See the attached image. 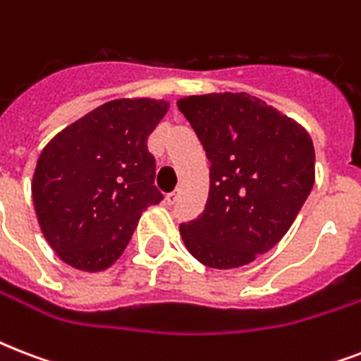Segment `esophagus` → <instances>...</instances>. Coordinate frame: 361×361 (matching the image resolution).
Wrapping results in <instances>:
<instances>
[{
  "label": "esophagus",
  "instance_id": "obj_1",
  "mask_svg": "<svg viewBox=\"0 0 361 361\" xmlns=\"http://www.w3.org/2000/svg\"><path fill=\"white\" fill-rule=\"evenodd\" d=\"M180 195H181L180 189H178V191H172L169 197H166V200H169V204H176L178 200H180Z\"/></svg>",
  "mask_w": 361,
  "mask_h": 361
}]
</instances>
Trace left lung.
<instances>
[{
	"label": "left lung",
	"mask_w": 361,
	"mask_h": 361,
	"mask_svg": "<svg viewBox=\"0 0 361 361\" xmlns=\"http://www.w3.org/2000/svg\"><path fill=\"white\" fill-rule=\"evenodd\" d=\"M206 149L209 195L198 219L181 223L192 257L240 268L285 236L314 183V147L302 125L249 93L180 99Z\"/></svg>",
	"instance_id": "1"
}]
</instances>
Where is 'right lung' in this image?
<instances>
[{
  "instance_id": "obj_1",
  "label": "right lung",
  "mask_w": 361,
  "mask_h": 361,
  "mask_svg": "<svg viewBox=\"0 0 361 361\" xmlns=\"http://www.w3.org/2000/svg\"><path fill=\"white\" fill-rule=\"evenodd\" d=\"M166 110V101H110L42 149L31 195L42 234L63 262L106 269L125 251L142 212L163 200L153 185L147 136Z\"/></svg>"
}]
</instances>
